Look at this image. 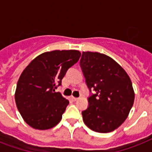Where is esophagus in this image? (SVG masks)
I'll list each match as a JSON object with an SVG mask.
<instances>
[{"label":"esophagus","instance_id":"34e87169","mask_svg":"<svg viewBox=\"0 0 152 152\" xmlns=\"http://www.w3.org/2000/svg\"><path fill=\"white\" fill-rule=\"evenodd\" d=\"M72 100H73V101H76V100L78 99L79 98H76V97H72Z\"/></svg>","mask_w":152,"mask_h":152}]
</instances>
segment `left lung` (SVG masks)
Masks as SVG:
<instances>
[{"mask_svg":"<svg viewBox=\"0 0 152 152\" xmlns=\"http://www.w3.org/2000/svg\"><path fill=\"white\" fill-rule=\"evenodd\" d=\"M80 65L91 92L88 107L82 111L83 122L95 132H112L125 121L134 102L129 76L114 60L97 52H83Z\"/></svg>","mask_w":152,"mask_h":152,"instance_id":"left-lung-1","label":"left lung"}]
</instances>
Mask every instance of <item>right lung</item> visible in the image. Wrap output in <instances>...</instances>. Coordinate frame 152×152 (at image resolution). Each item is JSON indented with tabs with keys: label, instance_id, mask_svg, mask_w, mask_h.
<instances>
[{
	"label": "right lung",
	"instance_id": "obj_1",
	"mask_svg": "<svg viewBox=\"0 0 152 152\" xmlns=\"http://www.w3.org/2000/svg\"><path fill=\"white\" fill-rule=\"evenodd\" d=\"M78 50H53L35 57L20 75L16 106L27 125L35 129L54 127L61 120L69 100L55 92L69 68L80 57Z\"/></svg>",
	"mask_w": 152,
	"mask_h": 152
}]
</instances>
